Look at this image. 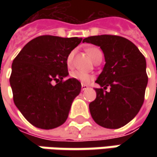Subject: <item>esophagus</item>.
<instances>
[{
	"label": "esophagus",
	"instance_id": "obj_1",
	"mask_svg": "<svg viewBox=\"0 0 157 157\" xmlns=\"http://www.w3.org/2000/svg\"><path fill=\"white\" fill-rule=\"evenodd\" d=\"M86 88H88V86H86V85H85V84H82L81 85V89H82V91H85Z\"/></svg>",
	"mask_w": 157,
	"mask_h": 157
}]
</instances>
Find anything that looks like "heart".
Returning a JSON list of instances; mask_svg holds the SVG:
<instances>
[{
    "label": "heart",
    "mask_w": 157,
    "mask_h": 157,
    "mask_svg": "<svg viewBox=\"0 0 157 157\" xmlns=\"http://www.w3.org/2000/svg\"><path fill=\"white\" fill-rule=\"evenodd\" d=\"M86 52H87L88 56L91 57L92 60H94L98 54L101 53V52L98 48H94V47L88 48ZM72 57H73V52H71L69 55L67 56V58H66V63H67L68 67H71V65ZM71 77L72 78H75L77 80L80 81L81 83H84V84H86L93 78L92 75H90L89 73L86 72V71H71Z\"/></svg>",
    "instance_id": "1"
}]
</instances>
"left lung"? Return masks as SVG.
Returning a JSON list of instances; mask_svg holds the SVG:
<instances>
[{
    "mask_svg": "<svg viewBox=\"0 0 157 157\" xmlns=\"http://www.w3.org/2000/svg\"><path fill=\"white\" fill-rule=\"evenodd\" d=\"M83 43L100 47L105 65L96 83V99L89 104L94 121L105 128L116 129L136 117L144 101L148 85L146 59L131 41L122 36H89ZM110 87L108 91L105 90Z\"/></svg>",
    "mask_w": 157,
    "mask_h": 157,
    "instance_id": "left-lung-1",
    "label": "left lung"
}]
</instances>
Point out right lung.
<instances>
[{"label": "right lung", "mask_w": 157, "mask_h": 157, "mask_svg": "<svg viewBox=\"0 0 157 157\" xmlns=\"http://www.w3.org/2000/svg\"><path fill=\"white\" fill-rule=\"evenodd\" d=\"M81 41L41 36L29 41L14 59L9 78L14 102L35 127L52 129L67 120L81 84L75 78L63 81L69 75L66 58Z\"/></svg>", "instance_id": "obj_1"}]
</instances>
